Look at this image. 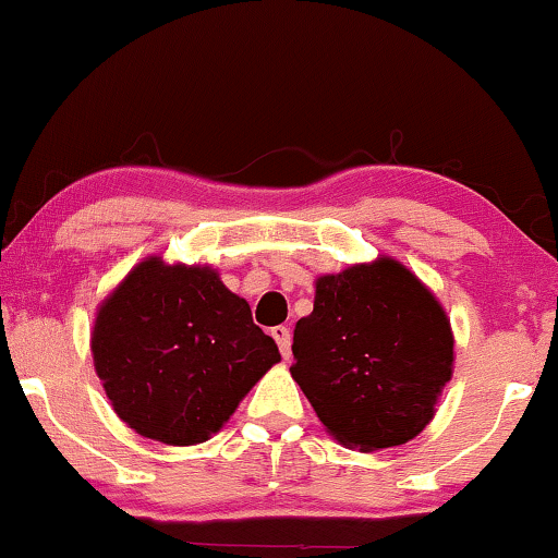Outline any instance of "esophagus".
Returning <instances> with one entry per match:
<instances>
[{
	"mask_svg": "<svg viewBox=\"0 0 558 558\" xmlns=\"http://www.w3.org/2000/svg\"><path fill=\"white\" fill-rule=\"evenodd\" d=\"M271 338L277 340V345L281 350V357H284V361H289V357H292V335H289V327H284V325L274 327Z\"/></svg>",
	"mask_w": 558,
	"mask_h": 558,
	"instance_id": "obj_1",
	"label": "esophagus"
}]
</instances>
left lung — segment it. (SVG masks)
I'll list each match as a JSON object with an SVG mask.
<instances>
[{"label":"left lung","mask_w":558,"mask_h":558,"mask_svg":"<svg viewBox=\"0 0 558 558\" xmlns=\"http://www.w3.org/2000/svg\"><path fill=\"white\" fill-rule=\"evenodd\" d=\"M292 378L327 432L361 452L399 447L437 414L454 332L429 287L391 256L315 279Z\"/></svg>","instance_id":"left-lung-1"}]
</instances>
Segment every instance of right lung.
<instances>
[{
    "mask_svg": "<svg viewBox=\"0 0 558 558\" xmlns=\"http://www.w3.org/2000/svg\"><path fill=\"white\" fill-rule=\"evenodd\" d=\"M90 353L121 422L170 447L208 441L281 361L218 269L162 256L142 258L98 304Z\"/></svg>",
    "mask_w": 558,
    "mask_h": 558,
    "instance_id": "add662e5",
    "label": "right lung"
}]
</instances>
